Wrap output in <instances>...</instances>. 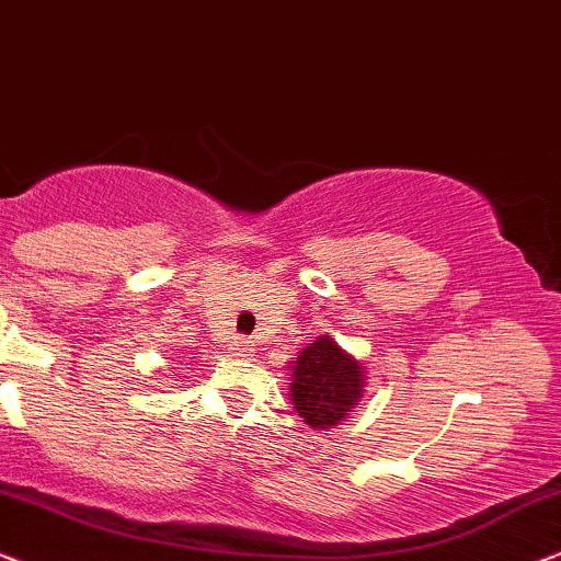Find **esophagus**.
Returning <instances> with one entry per match:
<instances>
[{"mask_svg":"<svg viewBox=\"0 0 561 561\" xmlns=\"http://www.w3.org/2000/svg\"><path fill=\"white\" fill-rule=\"evenodd\" d=\"M231 351H233V356H241V358H247V356H251V348H249V345H247V343H236Z\"/></svg>","mask_w":561,"mask_h":561,"instance_id":"obj_1","label":"esophagus"}]
</instances>
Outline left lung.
<instances>
[{"instance_id":"1","label":"left lung","mask_w":561,"mask_h":561,"mask_svg":"<svg viewBox=\"0 0 561 561\" xmlns=\"http://www.w3.org/2000/svg\"><path fill=\"white\" fill-rule=\"evenodd\" d=\"M289 401L310 430H333L356 409L366 391V366L335 337L320 335L289 360Z\"/></svg>"}]
</instances>
